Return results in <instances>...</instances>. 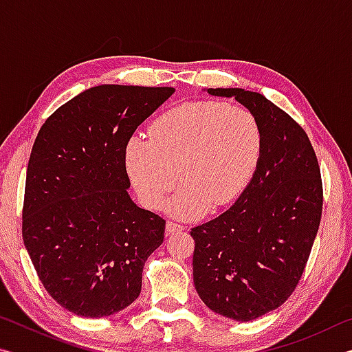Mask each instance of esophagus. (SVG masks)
Wrapping results in <instances>:
<instances>
[{
    "label": "esophagus",
    "mask_w": 352,
    "mask_h": 352,
    "mask_svg": "<svg viewBox=\"0 0 352 352\" xmlns=\"http://www.w3.org/2000/svg\"><path fill=\"white\" fill-rule=\"evenodd\" d=\"M182 230H184V226L177 222H172V220H169V222L166 223V231H168V233H175V231H182Z\"/></svg>",
    "instance_id": "34e87169"
}]
</instances>
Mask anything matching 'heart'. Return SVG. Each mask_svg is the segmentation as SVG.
I'll return each mask as SVG.
<instances>
[{
    "instance_id": "b5f03b06",
    "label": "heart",
    "mask_w": 352,
    "mask_h": 352,
    "mask_svg": "<svg viewBox=\"0 0 352 352\" xmlns=\"http://www.w3.org/2000/svg\"><path fill=\"white\" fill-rule=\"evenodd\" d=\"M261 153L262 129L253 111L219 100H192L162 113L148 136H132L126 164L144 205L162 206L178 178L182 188L169 210L178 217H197L242 192Z\"/></svg>"
}]
</instances>
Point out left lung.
<instances>
[{"mask_svg":"<svg viewBox=\"0 0 352 352\" xmlns=\"http://www.w3.org/2000/svg\"><path fill=\"white\" fill-rule=\"evenodd\" d=\"M254 113L262 153L234 205L194 226V285L212 312L236 321L275 311L296 289L323 211L317 155L294 118L259 93L208 88Z\"/></svg>","mask_w":352,"mask_h":352,"instance_id":"8db88e82","label":"left lung"}]
</instances>
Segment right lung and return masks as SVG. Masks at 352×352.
I'll list each match as a JSON object with an SVG mask.
<instances>
[{
	"mask_svg": "<svg viewBox=\"0 0 352 352\" xmlns=\"http://www.w3.org/2000/svg\"><path fill=\"white\" fill-rule=\"evenodd\" d=\"M170 87L99 85L46 119L28 164L23 241L47 294L79 317L116 314L141 294L166 220L127 189L129 140Z\"/></svg>",
	"mask_w": 352,
	"mask_h": 352,
	"instance_id": "right-lung-1",
	"label": "right lung"
}]
</instances>
